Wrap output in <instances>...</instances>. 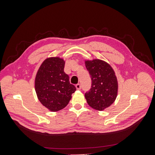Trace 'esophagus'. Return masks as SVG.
<instances>
[{"mask_svg":"<svg viewBox=\"0 0 155 155\" xmlns=\"http://www.w3.org/2000/svg\"><path fill=\"white\" fill-rule=\"evenodd\" d=\"M75 87H76V88L77 89V90H80V89H81V85H80V84H77V85H75Z\"/></svg>","mask_w":155,"mask_h":155,"instance_id":"obj_1","label":"esophagus"}]
</instances>
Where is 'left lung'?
Wrapping results in <instances>:
<instances>
[{
	"label": "left lung",
	"instance_id": "8db88e82",
	"mask_svg": "<svg viewBox=\"0 0 155 155\" xmlns=\"http://www.w3.org/2000/svg\"><path fill=\"white\" fill-rule=\"evenodd\" d=\"M85 66L92 80L91 89L85 94V99L92 108L103 110L115 101L117 95L115 72L109 64L98 59L85 61Z\"/></svg>",
	"mask_w": 155,
	"mask_h": 155
}]
</instances>
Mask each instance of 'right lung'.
<instances>
[{"label": "right lung", "instance_id": "right-lung-1", "mask_svg": "<svg viewBox=\"0 0 155 155\" xmlns=\"http://www.w3.org/2000/svg\"><path fill=\"white\" fill-rule=\"evenodd\" d=\"M64 61L59 57L46 59L41 65L35 78L38 98L52 112L58 111L68 105L76 87L71 84L69 76L64 72Z\"/></svg>", "mask_w": 155, "mask_h": 155}]
</instances>
